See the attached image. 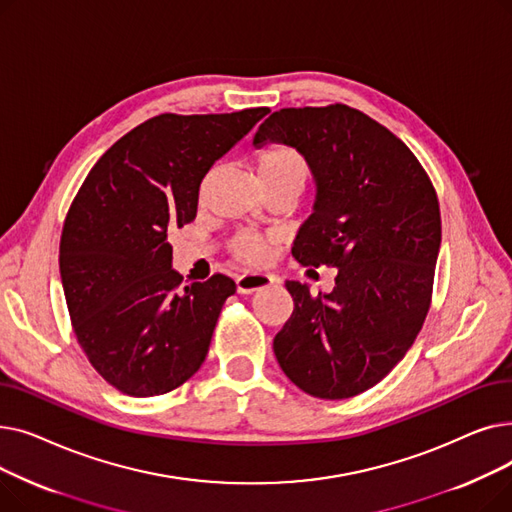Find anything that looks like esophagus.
<instances>
[{
    "instance_id": "esophagus-1",
    "label": "esophagus",
    "mask_w": 512,
    "mask_h": 512,
    "mask_svg": "<svg viewBox=\"0 0 512 512\" xmlns=\"http://www.w3.org/2000/svg\"><path fill=\"white\" fill-rule=\"evenodd\" d=\"M276 284V278L274 276H267V274H242V276H236V290L238 294H251L255 290H261V288H267Z\"/></svg>"
}]
</instances>
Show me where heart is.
Returning <instances> with one entry per match:
<instances>
[{"instance_id":"obj_1","label":"heart","mask_w":512,"mask_h":512,"mask_svg":"<svg viewBox=\"0 0 512 512\" xmlns=\"http://www.w3.org/2000/svg\"><path fill=\"white\" fill-rule=\"evenodd\" d=\"M257 174L261 184L267 182H288L299 180L305 184L307 178V166L301 157V153L290 145H274L267 147L257 157ZM272 251V236L263 232L245 230L238 232L230 240V253L234 259L242 263L259 265Z\"/></svg>"}]
</instances>
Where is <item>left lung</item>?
<instances>
[{
    "mask_svg": "<svg viewBox=\"0 0 512 512\" xmlns=\"http://www.w3.org/2000/svg\"><path fill=\"white\" fill-rule=\"evenodd\" d=\"M253 143L307 159L317 195L292 257L338 270L319 297L286 282L294 309L274 338L276 359L315 398L357 396L407 355L429 311L442 240L436 188L396 134L344 103L284 107Z\"/></svg>",
    "mask_w": 512,
    "mask_h": 512,
    "instance_id": "8db88e82",
    "label": "left lung"
}]
</instances>
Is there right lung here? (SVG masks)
<instances>
[{"label": "right lung", "mask_w": 512, "mask_h": 512, "mask_svg": "<svg viewBox=\"0 0 512 512\" xmlns=\"http://www.w3.org/2000/svg\"><path fill=\"white\" fill-rule=\"evenodd\" d=\"M159 114L107 149L68 209L60 276L76 340L101 378L147 398L203 365L232 278L182 284L168 234L193 222L209 168L267 114Z\"/></svg>", "instance_id": "1"}]
</instances>
